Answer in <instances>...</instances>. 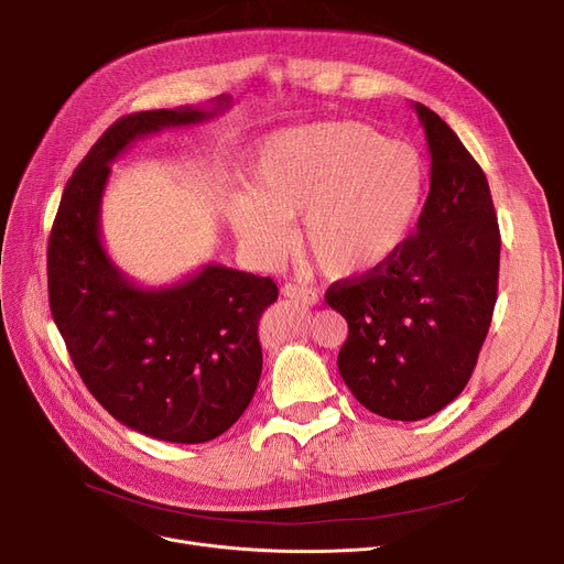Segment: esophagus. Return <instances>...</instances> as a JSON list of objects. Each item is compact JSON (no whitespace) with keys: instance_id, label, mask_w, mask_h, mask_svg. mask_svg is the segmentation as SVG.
Returning <instances> with one entry per match:
<instances>
[{"instance_id":"obj_1","label":"esophagus","mask_w":564,"mask_h":564,"mask_svg":"<svg viewBox=\"0 0 564 564\" xmlns=\"http://www.w3.org/2000/svg\"><path fill=\"white\" fill-rule=\"evenodd\" d=\"M281 294H283V297H288V300L302 302L306 306H315L319 302V294L313 288H306V285H300V283H285L281 288Z\"/></svg>"}]
</instances>
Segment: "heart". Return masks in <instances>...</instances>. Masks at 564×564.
Segmentation results:
<instances>
[{
    "mask_svg": "<svg viewBox=\"0 0 564 564\" xmlns=\"http://www.w3.org/2000/svg\"><path fill=\"white\" fill-rule=\"evenodd\" d=\"M232 194L228 221L258 258H279L304 215L302 242L324 272L359 276L393 258L421 215L425 166L406 143L364 123L294 128L267 139Z\"/></svg>",
    "mask_w": 564,
    "mask_h": 564,
    "instance_id": "obj_1",
    "label": "heart"
}]
</instances>
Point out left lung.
Segmentation results:
<instances>
[{"label":"left lung","mask_w":564,"mask_h":564,"mask_svg":"<svg viewBox=\"0 0 564 564\" xmlns=\"http://www.w3.org/2000/svg\"><path fill=\"white\" fill-rule=\"evenodd\" d=\"M413 109L432 158L419 228L393 258L324 294L349 327L340 377L391 421L427 419L464 391L498 292L500 230L487 175L438 113Z\"/></svg>","instance_id":"8db88e82"}]
</instances>
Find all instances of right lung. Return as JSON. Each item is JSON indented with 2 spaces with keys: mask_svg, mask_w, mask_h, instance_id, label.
Returning <instances> with one entry per match:
<instances>
[{
  "mask_svg": "<svg viewBox=\"0 0 564 564\" xmlns=\"http://www.w3.org/2000/svg\"><path fill=\"white\" fill-rule=\"evenodd\" d=\"M215 109L139 111L96 141L68 181L47 247L50 308L86 389L130 430L171 443L224 434L249 406L262 372L258 322L274 304L270 276L205 264L171 288H139L100 240L109 164L164 128L194 126Z\"/></svg>",
  "mask_w": 564,
  "mask_h": 564,
  "instance_id": "add662e5",
  "label": "right lung"
}]
</instances>
